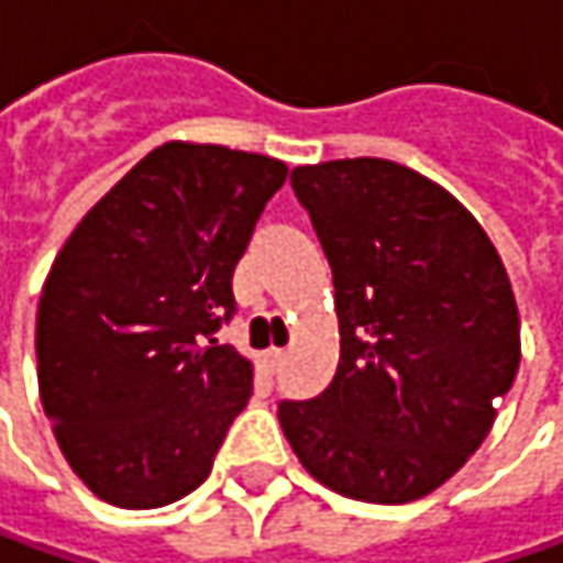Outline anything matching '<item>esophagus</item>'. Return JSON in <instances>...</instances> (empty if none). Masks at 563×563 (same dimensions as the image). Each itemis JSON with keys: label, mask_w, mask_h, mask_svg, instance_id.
<instances>
[{"label": "esophagus", "mask_w": 563, "mask_h": 563, "mask_svg": "<svg viewBox=\"0 0 563 563\" xmlns=\"http://www.w3.org/2000/svg\"><path fill=\"white\" fill-rule=\"evenodd\" d=\"M283 362V350H267V353L261 355V368L267 372V375H274L277 368H280Z\"/></svg>", "instance_id": "34e87169"}]
</instances>
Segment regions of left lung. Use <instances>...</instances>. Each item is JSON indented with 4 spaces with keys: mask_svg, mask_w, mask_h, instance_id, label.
I'll return each instance as SVG.
<instances>
[{
    "mask_svg": "<svg viewBox=\"0 0 563 563\" xmlns=\"http://www.w3.org/2000/svg\"><path fill=\"white\" fill-rule=\"evenodd\" d=\"M336 289L340 365L280 404L308 476L368 504L431 495L482 448L520 368L498 249L444 185L380 157L292 169Z\"/></svg>",
    "mask_w": 563,
    "mask_h": 563,
    "instance_id": "obj_1",
    "label": "left lung"
}]
</instances>
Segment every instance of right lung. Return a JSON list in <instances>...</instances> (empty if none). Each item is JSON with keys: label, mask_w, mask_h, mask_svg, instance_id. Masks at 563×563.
<instances>
[{"label": "right lung", "mask_w": 563, "mask_h": 563, "mask_svg": "<svg viewBox=\"0 0 563 563\" xmlns=\"http://www.w3.org/2000/svg\"><path fill=\"white\" fill-rule=\"evenodd\" d=\"M286 173L264 154L166 141L65 239L37 306L40 404L100 501L151 510L210 476L255 375L213 333Z\"/></svg>", "instance_id": "1"}]
</instances>
